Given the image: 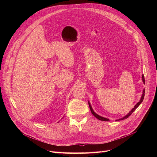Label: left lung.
Returning a JSON list of instances; mask_svg holds the SVG:
<instances>
[{"label":"left lung","instance_id":"obj_1","mask_svg":"<svg viewBox=\"0 0 157 157\" xmlns=\"http://www.w3.org/2000/svg\"><path fill=\"white\" fill-rule=\"evenodd\" d=\"M142 80H143V82L145 83V78H144V75H142ZM145 89H144V91H143V94H142V98H141V99H140V101L135 105L134 106V107L132 109V110L130 112V113L126 116H125L124 117H123V118H122V119H119V120H123V119H127L132 113H133V112L139 106V105L142 102V101H143V100H144V96H145ZM89 108H90V110H91V113L93 114V115L95 117H96L97 119H98L99 120H100V121H109V119H106V118H104V117H101V116H99V115H98L97 114H96L94 112V110H93V109H92V107H91V105H90V104H89ZM117 121H119V120H117Z\"/></svg>","mask_w":157,"mask_h":157}]
</instances>
